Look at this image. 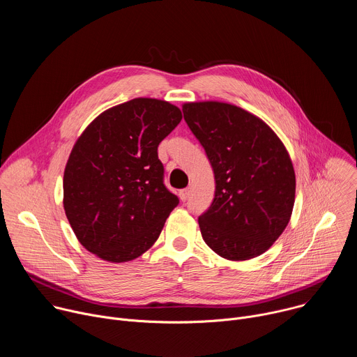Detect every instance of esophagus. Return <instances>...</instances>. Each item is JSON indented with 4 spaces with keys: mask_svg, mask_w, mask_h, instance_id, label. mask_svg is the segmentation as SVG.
I'll return each instance as SVG.
<instances>
[{
    "mask_svg": "<svg viewBox=\"0 0 357 357\" xmlns=\"http://www.w3.org/2000/svg\"><path fill=\"white\" fill-rule=\"evenodd\" d=\"M189 195H190V190H189V188H186V189H182V190L179 192V197H181V200H182V202H186V200H188V197H189Z\"/></svg>",
    "mask_w": 357,
    "mask_h": 357,
    "instance_id": "34e87169",
    "label": "esophagus"
}]
</instances>
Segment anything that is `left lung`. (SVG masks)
Listing matches in <instances>:
<instances>
[{
    "instance_id": "1",
    "label": "left lung",
    "mask_w": 357,
    "mask_h": 357,
    "mask_svg": "<svg viewBox=\"0 0 357 357\" xmlns=\"http://www.w3.org/2000/svg\"><path fill=\"white\" fill-rule=\"evenodd\" d=\"M182 112L216 181L213 203L197 220L203 240L226 260L261 256L294 209L295 172L285 145L260 117L225 101H192Z\"/></svg>"
}]
</instances>
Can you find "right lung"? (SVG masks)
I'll return each mask as SVG.
<instances>
[{
	"mask_svg": "<svg viewBox=\"0 0 357 357\" xmlns=\"http://www.w3.org/2000/svg\"><path fill=\"white\" fill-rule=\"evenodd\" d=\"M181 120L169 101L137 97L98 114L76 139L63 208L80 244L98 259L131 261L160 237L179 199L162 182L158 145Z\"/></svg>",
	"mask_w": 357,
	"mask_h": 357,
	"instance_id": "1",
	"label": "right lung"
}]
</instances>
